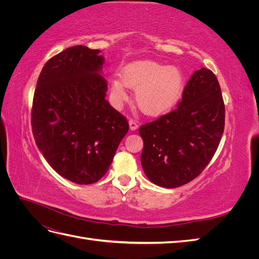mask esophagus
I'll return each instance as SVG.
<instances>
[{
	"label": "esophagus",
	"mask_w": 259,
	"mask_h": 259,
	"mask_svg": "<svg viewBox=\"0 0 259 259\" xmlns=\"http://www.w3.org/2000/svg\"><path fill=\"white\" fill-rule=\"evenodd\" d=\"M128 124H130V130H131V131H136V130H137V127H138V124L136 123V121H135V120L131 119V120L128 121Z\"/></svg>",
	"instance_id": "34e87169"
}]
</instances>
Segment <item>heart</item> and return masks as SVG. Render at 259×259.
Segmentation results:
<instances>
[{"label": "heart", "instance_id": "obj_1", "mask_svg": "<svg viewBox=\"0 0 259 259\" xmlns=\"http://www.w3.org/2000/svg\"><path fill=\"white\" fill-rule=\"evenodd\" d=\"M183 74L176 67L146 60L134 62L124 69L122 80L111 82V96L117 104L127 99L126 86L135 91L140 110L158 115L174 106L183 91Z\"/></svg>", "mask_w": 259, "mask_h": 259}]
</instances>
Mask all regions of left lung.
I'll list each match as a JSON object with an SVG mask.
<instances>
[{"instance_id":"left-lung-1","label":"left lung","mask_w":259,"mask_h":259,"mask_svg":"<svg viewBox=\"0 0 259 259\" xmlns=\"http://www.w3.org/2000/svg\"><path fill=\"white\" fill-rule=\"evenodd\" d=\"M224 127L221 86L210 70L201 68L188 81L175 110L139 127L146 176L164 188L191 182L213 158Z\"/></svg>"}]
</instances>
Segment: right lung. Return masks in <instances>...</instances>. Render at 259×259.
I'll return each mask as SVG.
<instances>
[{
	"label": "right lung",
	"mask_w": 259,
	"mask_h": 259,
	"mask_svg": "<svg viewBox=\"0 0 259 259\" xmlns=\"http://www.w3.org/2000/svg\"><path fill=\"white\" fill-rule=\"evenodd\" d=\"M99 50L76 45L52 57L37 79L31 125L52 168L79 185L98 182L128 132L125 116L106 100Z\"/></svg>",
	"instance_id": "1"
}]
</instances>
